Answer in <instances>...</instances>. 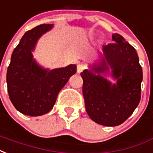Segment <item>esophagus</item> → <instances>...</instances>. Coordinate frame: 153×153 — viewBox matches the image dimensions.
Wrapping results in <instances>:
<instances>
[{"mask_svg": "<svg viewBox=\"0 0 153 153\" xmlns=\"http://www.w3.org/2000/svg\"><path fill=\"white\" fill-rule=\"evenodd\" d=\"M83 69H84L83 65H81V64H79V65H77V73L78 74L81 73V72L83 71Z\"/></svg>", "mask_w": 153, "mask_h": 153, "instance_id": "1", "label": "esophagus"}]
</instances>
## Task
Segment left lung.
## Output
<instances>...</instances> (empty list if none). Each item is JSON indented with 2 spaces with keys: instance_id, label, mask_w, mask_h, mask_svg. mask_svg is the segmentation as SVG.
Segmentation results:
<instances>
[{
  "instance_id": "8db88e82",
  "label": "left lung",
  "mask_w": 153,
  "mask_h": 153,
  "mask_svg": "<svg viewBox=\"0 0 153 153\" xmlns=\"http://www.w3.org/2000/svg\"><path fill=\"white\" fill-rule=\"evenodd\" d=\"M114 44L103 45L99 63L81 73L86 111L95 123L116 126L127 119L141 97L143 71L134 47L119 34H114ZM115 84L100 75L109 67Z\"/></svg>"
}]
</instances>
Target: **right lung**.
Here are the masks:
<instances>
[{"label":"right lung","mask_w":153,"mask_h":153,"mask_svg":"<svg viewBox=\"0 0 153 153\" xmlns=\"http://www.w3.org/2000/svg\"><path fill=\"white\" fill-rule=\"evenodd\" d=\"M53 27V24H42L27 31L13 49L8 66L9 97L17 110L25 115L36 117L48 113L59 91L76 73V65L48 70L33 58L32 52L38 39Z\"/></svg>","instance_id":"add662e5"}]
</instances>
